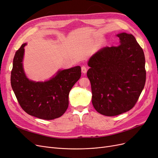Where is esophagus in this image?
<instances>
[{"label":"esophagus","mask_w":158,"mask_h":158,"mask_svg":"<svg viewBox=\"0 0 158 158\" xmlns=\"http://www.w3.org/2000/svg\"><path fill=\"white\" fill-rule=\"evenodd\" d=\"M82 72L83 73H86L87 69H86V67H85V66H82Z\"/></svg>","instance_id":"esophagus-1"}]
</instances>
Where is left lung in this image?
<instances>
[{"instance_id": "8db88e82", "label": "left lung", "mask_w": 158, "mask_h": 158, "mask_svg": "<svg viewBox=\"0 0 158 158\" xmlns=\"http://www.w3.org/2000/svg\"><path fill=\"white\" fill-rule=\"evenodd\" d=\"M120 44L105 47L88 60L92 104L100 114L116 116L135 106L146 82L145 56L132 34L117 35Z\"/></svg>"}]
</instances>
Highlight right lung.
Returning <instances> with one entry per match:
<instances>
[{"label": "right lung", "mask_w": 158, "mask_h": 158, "mask_svg": "<svg viewBox=\"0 0 158 158\" xmlns=\"http://www.w3.org/2000/svg\"><path fill=\"white\" fill-rule=\"evenodd\" d=\"M23 44L15 53L10 82L23 111L37 118L52 120L61 117L69 107L70 89L81 76L80 66L60 70L49 80L35 82L27 78L23 67Z\"/></svg>", "instance_id": "right-lung-1"}]
</instances>
